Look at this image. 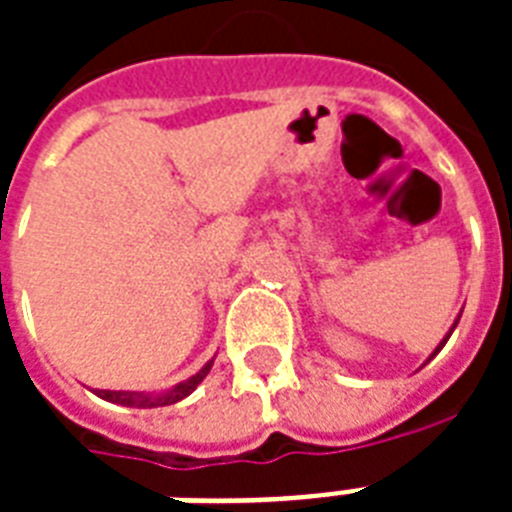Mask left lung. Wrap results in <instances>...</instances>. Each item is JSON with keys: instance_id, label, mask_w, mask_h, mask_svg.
<instances>
[{"instance_id": "obj_1", "label": "left lung", "mask_w": 512, "mask_h": 512, "mask_svg": "<svg viewBox=\"0 0 512 512\" xmlns=\"http://www.w3.org/2000/svg\"><path fill=\"white\" fill-rule=\"evenodd\" d=\"M460 316H462V311H460ZM460 316H457V319H454L452 329H449V332H446V337H444V340L438 342V345H436V350H433V353H430V358H436V356H438V350L444 348V345H446V340H449V337H452V332H454V327H457V321H460ZM430 358H428V361H430Z\"/></svg>"}]
</instances>
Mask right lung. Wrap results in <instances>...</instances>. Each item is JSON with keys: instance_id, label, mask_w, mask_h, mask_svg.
<instances>
[{"instance_id": "obj_1", "label": "right lung", "mask_w": 512, "mask_h": 512, "mask_svg": "<svg viewBox=\"0 0 512 512\" xmlns=\"http://www.w3.org/2000/svg\"><path fill=\"white\" fill-rule=\"evenodd\" d=\"M212 364H215V358L201 366L199 372L193 374V377L177 382L175 388L170 390H159V393H146V390H95V396H100L103 401H111V404L132 406V409H156V406H170V404H177V401H183L185 396H191L193 390L201 385V380L209 374Z\"/></svg>"}]
</instances>
